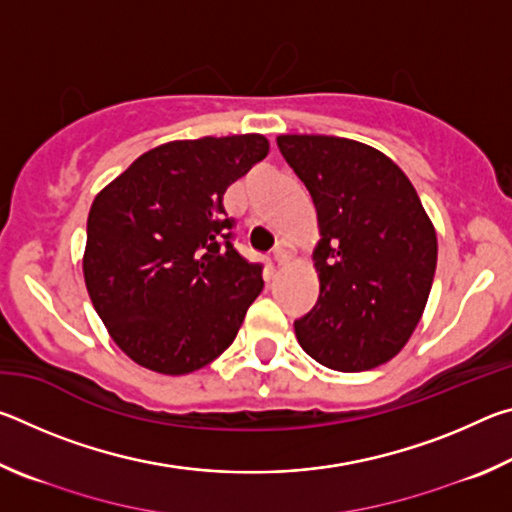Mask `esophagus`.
Wrapping results in <instances>:
<instances>
[{"mask_svg": "<svg viewBox=\"0 0 512 512\" xmlns=\"http://www.w3.org/2000/svg\"><path fill=\"white\" fill-rule=\"evenodd\" d=\"M293 257H296V248H293L289 241H280V244H277V248H275V253H273L275 264L284 266V264H289Z\"/></svg>", "mask_w": 512, "mask_h": 512, "instance_id": "34e87169", "label": "esophagus"}]
</instances>
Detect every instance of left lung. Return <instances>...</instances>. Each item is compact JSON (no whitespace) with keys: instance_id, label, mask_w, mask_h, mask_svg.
<instances>
[{"instance_id":"obj_1","label":"left lung","mask_w":512,"mask_h":512,"mask_svg":"<svg viewBox=\"0 0 512 512\" xmlns=\"http://www.w3.org/2000/svg\"><path fill=\"white\" fill-rule=\"evenodd\" d=\"M277 146L318 214L320 293L293 323L300 348L332 370L377 368L427 307L436 228L404 171L372 146L332 135H280Z\"/></svg>"}]
</instances>
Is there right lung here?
Segmentation results:
<instances>
[{
  "label": "right lung",
  "instance_id": "add662e5",
  "mask_svg": "<svg viewBox=\"0 0 512 512\" xmlns=\"http://www.w3.org/2000/svg\"><path fill=\"white\" fill-rule=\"evenodd\" d=\"M266 155L257 133L167 142L94 196L85 287L137 366L187 375L235 341L264 280L230 244L223 194Z\"/></svg>",
  "mask_w": 512,
  "mask_h": 512
}]
</instances>
